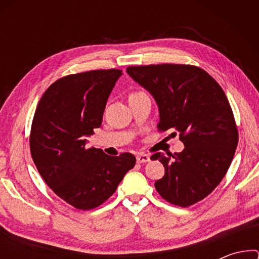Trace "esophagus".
<instances>
[{"mask_svg":"<svg viewBox=\"0 0 259 259\" xmlns=\"http://www.w3.org/2000/svg\"><path fill=\"white\" fill-rule=\"evenodd\" d=\"M136 159H137L138 163H145V162L150 161V156L145 154V153H139V154L136 156Z\"/></svg>","mask_w":259,"mask_h":259,"instance_id":"1","label":"esophagus"}]
</instances>
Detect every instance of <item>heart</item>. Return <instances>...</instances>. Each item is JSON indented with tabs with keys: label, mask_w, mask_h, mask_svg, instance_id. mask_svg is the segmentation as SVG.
<instances>
[{
	"label": "heart",
	"mask_w": 259,
	"mask_h": 259,
	"mask_svg": "<svg viewBox=\"0 0 259 259\" xmlns=\"http://www.w3.org/2000/svg\"><path fill=\"white\" fill-rule=\"evenodd\" d=\"M142 94H144V93H142V91H134V93H130V94H129V96H128V99H133V98L137 97V96L142 95Z\"/></svg>",
	"instance_id": "1"
}]
</instances>
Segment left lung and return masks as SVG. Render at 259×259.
Masks as SVG:
<instances>
[{
    "instance_id": "8db88e82",
    "label": "left lung",
    "mask_w": 259,
    "mask_h": 259,
    "mask_svg": "<svg viewBox=\"0 0 259 259\" xmlns=\"http://www.w3.org/2000/svg\"><path fill=\"white\" fill-rule=\"evenodd\" d=\"M126 73L159 106V131L176 130L183 152L151 156L164 166L155 182L169 203L186 208L208 196L229 170L239 133L224 90L204 69L182 64L130 66Z\"/></svg>"
}]
</instances>
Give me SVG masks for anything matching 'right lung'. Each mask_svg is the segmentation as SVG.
<instances>
[{
  "instance_id": "1",
  "label": "right lung",
  "mask_w": 259,
  "mask_h": 259,
  "mask_svg": "<svg viewBox=\"0 0 259 259\" xmlns=\"http://www.w3.org/2000/svg\"><path fill=\"white\" fill-rule=\"evenodd\" d=\"M121 69H96L64 76L37 104L29 135L30 154L47 185L80 210L99 207L133 169L131 153L109 156L87 148V136L102 125L108 96Z\"/></svg>"
}]
</instances>
